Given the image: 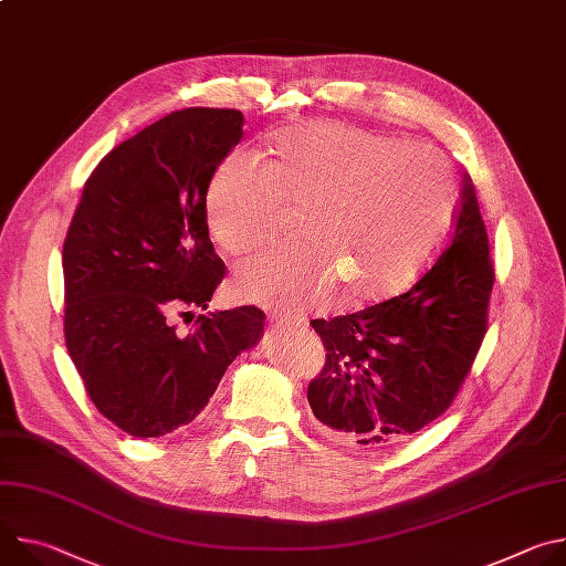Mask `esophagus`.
<instances>
[{"instance_id":"esophagus-1","label":"esophagus","mask_w":566,"mask_h":566,"mask_svg":"<svg viewBox=\"0 0 566 566\" xmlns=\"http://www.w3.org/2000/svg\"><path fill=\"white\" fill-rule=\"evenodd\" d=\"M297 327H300V322L289 319V317H275V319H273V329H277L280 334L293 332V329H297Z\"/></svg>"}]
</instances>
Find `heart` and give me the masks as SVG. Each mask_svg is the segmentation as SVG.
<instances>
[{"label":"heart","instance_id":"obj_1","mask_svg":"<svg viewBox=\"0 0 566 566\" xmlns=\"http://www.w3.org/2000/svg\"><path fill=\"white\" fill-rule=\"evenodd\" d=\"M457 186L448 160L426 147L347 123L282 129L260 166L223 158L206 190L212 239L244 255L300 214V244L241 262L239 302L286 311L325 304L360 308L410 289L450 232Z\"/></svg>","mask_w":566,"mask_h":566}]
</instances>
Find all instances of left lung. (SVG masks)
I'll return each instance as SVG.
<instances>
[{
	"label": "left lung",
	"instance_id": "8db88e82",
	"mask_svg": "<svg viewBox=\"0 0 566 566\" xmlns=\"http://www.w3.org/2000/svg\"><path fill=\"white\" fill-rule=\"evenodd\" d=\"M493 284L486 223L465 175L448 247L410 291L311 322L327 352L306 389L322 432L380 452L439 419L486 338Z\"/></svg>",
	"mask_w": 566,
	"mask_h": 566
}]
</instances>
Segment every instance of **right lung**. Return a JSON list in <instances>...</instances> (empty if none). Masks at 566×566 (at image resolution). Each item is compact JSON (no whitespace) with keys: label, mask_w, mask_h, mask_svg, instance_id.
<instances>
[{"label":"right lung","mask_w":566,"mask_h":566,"mask_svg":"<svg viewBox=\"0 0 566 566\" xmlns=\"http://www.w3.org/2000/svg\"><path fill=\"white\" fill-rule=\"evenodd\" d=\"M244 136L237 109L172 112L116 145L90 175L62 247L64 340L98 412L132 437L190 423L264 311L197 315L226 275L206 190ZM193 322L186 335L176 317Z\"/></svg>","instance_id":"obj_1"}]
</instances>
